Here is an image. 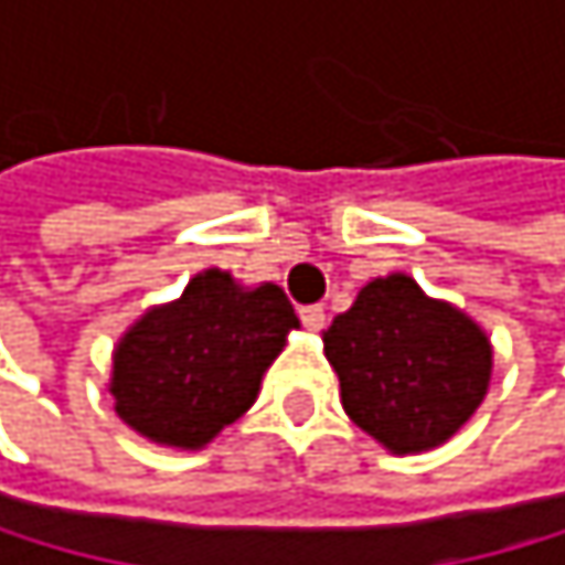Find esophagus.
Segmentation results:
<instances>
[{
	"mask_svg": "<svg viewBox=\"0 0 565 565\" xmlns=\"http://www.w3.org/2000/svg\"><path fill=\"white\" fill-rule=\"evenodd\" d=\"M300 320H303V328H307V331H320V328H324L328 313H324V307L310 303V307H300Z\"/></svg>",
	"mask_w": 565,
	"mask_h": 565,
	"instance_id": "esophagus-1",
	"label": "esophagus"
}]
</instances>
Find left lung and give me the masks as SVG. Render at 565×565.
Segmentation results:
<instances>
[{
  "label": "left lung",
  "instance_id": "obj_1",
  "mask_svg": "<svg viewBox=\"0 0 565 565\" xmlns=\"http://www.w3.org/2000/svg\"><path fill=\"white\" fill-rule=\"evenodd\" d=\"M324 355L355 425L393 456L428 452L477 414L490 386V338L459 307L393 273L359 289L324 331Z\"/></svg>",
  "mask_w": 565,
  "mask_h": 565
}]
</instances>
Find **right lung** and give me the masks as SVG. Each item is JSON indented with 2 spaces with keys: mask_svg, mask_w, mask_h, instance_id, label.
I'll list each match as a JSON object with an SVG mask.
<instances>
[{
  "mask_svg": "<svg viewBox=\"0 0 565 565\" xmlns=\"http://www.w3.org/2000/svg\"><path fill=\"white\" fill-rule=\"evenodd\" d=\"M292 328L300 320L276 282L245 289L206 268L120 338L109 376L117 414L158 445L203 448L255 404Z\"/></svg>",
  "mask_w": 565,
  "mask_h": 565,
  "instance_id": "right-lung-1",
  "label": "right lung"
}]
</instances>
